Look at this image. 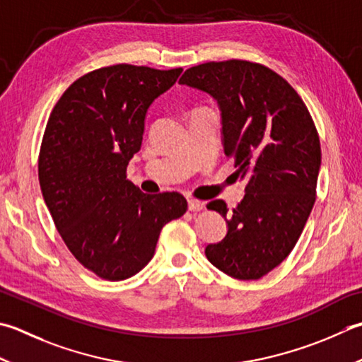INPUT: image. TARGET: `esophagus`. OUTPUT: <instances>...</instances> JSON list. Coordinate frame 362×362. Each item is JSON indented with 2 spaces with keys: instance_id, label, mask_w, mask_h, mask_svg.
<instances>
[{
  "instance_id": "1",
  "label": "esophagus",
  "mask_w": 362,
  "mask_h": 362,
  "mask_svg": "<svg viewBox=\"0 0 362 362\" xmlns=\"http://www.w3.org/2000/svg\"><path fill=\"white\" fill-rule=\"evenodd\" d=\"M205 207V204L197 199H188V209L191 211H201Z\"/></svg>"
}]
</instances>
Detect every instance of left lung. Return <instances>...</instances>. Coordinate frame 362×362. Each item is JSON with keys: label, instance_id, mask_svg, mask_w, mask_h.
Masks as SVG:
<instances>
[{"label": "left lung", "instance_id": "8db88e82", "mask_svg": "<svg viewBox=\"0 0 362 362\" xmlns=\"http://www.w3.org/2000/svg\"><path fill=\"white\" fill-rule=\"evenodd\" d=\"M179 83L218 103L224 153L247 177L232 211L219 199L207 205L224 216L228 233L205 256L232 278L260 279L293 250L314 207L322 151L313 117L284 78L260 64H201Z\"/></svg>", "mask_w": 362, "mask_h": 362}]
</instances>
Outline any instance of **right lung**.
<instances>
[{
    "mask_svg": "<svg viewBox=\"0 0 362 362\" xmlns=\"http://www.w3.org/2000/svg\"><path fill=\"white\" fill-rule=\"evenodd\" d=\"M182 69L119 64L70 84L49 115L39 155L44 201L75 259L108 281L151 262L163 226L187 211L182 194H146L127 180L151 105Z\"/></svg>",
    "mask_w": 362,
    "mask_h": 362,
    "instance_id": "obj_1",
    "label": "right lung"
}]
</instances>
